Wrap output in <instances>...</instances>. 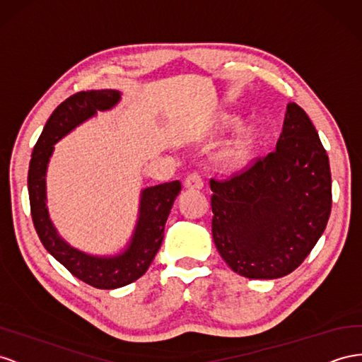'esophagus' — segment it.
<instances>
[{"label":"esophagus","mask_w":362,"mask_h":362,"mask_svg":"<svg viewBox=\"0 0 362 362\" xmlns=\"http://www.w3.org/2000/svg\"><path fill=\"white\" fill-rule=\"evenodd\" d=\"M184 185H185V189H189V190H201L204 187V181H202L199 173H192L187 178H185Z\"/></svg>","instance_id":"34e87169"}]
</instances>
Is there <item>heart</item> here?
<instances>
[{
    "instance_id": "heart-1",
    "label": "heart",
    "mask_w": 362,
    "mask_h": 362,
    "mask_svg": "<svg viewBox=\"0 0 362 362\" xmlns=\"http://www.w3.org/2000/svg\"><path fill=\"white\" fill-rule=\"evenodd\" d=\"M228 126H236V119H228ZM259 131L256 128H247L223 146L218 155V163L223 169H236L245 164L251 157L259 143Z\"/></svg>"
}]
</instances>
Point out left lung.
Listing matches in <instances>:
<instances>
[{
    "instance_id": "left-lung-1",
    "label": "left lung",
    "mask_w": 362,
    "mask_h": 362,
    "mask_svg": "<svg viewBox=\"0 0 362 362\" xmlns=\"http://www.w3.org/2000/svg\"><path fill=\"white\" fill-rule=\"evenodd\" d=\"M210 189L214 245L248 279H279L298 268L330 216L327 153L297 103L288 105L274 152L231 180H210Z\"/></svg>"
}]
</instances>
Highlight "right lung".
Masks as SVG:
<instances>
[{"label": "right lung", "mask_w": 362, "mask_h": 362, "mask_svg": "<svg viewBox=\"0 0 362 362\" xmlns=\"http://www.w3.org/2000/svg\"><path fill=\"white\" fill-rule=\"evenodd\" d=\"M120 99L122 93L117 90H91L68 97L44 126L32 153L27 180L32 219L42 245L74 277L99 289L126 286L148 271L161 247L172 205L181 192L180 181L143 189L132 236L123 251L112 256H94L77 250L56 230L47 207V169L54 144L99 111L112 110Z\"/></svg>", "instance_id": "add662e5"}]
</instances>
